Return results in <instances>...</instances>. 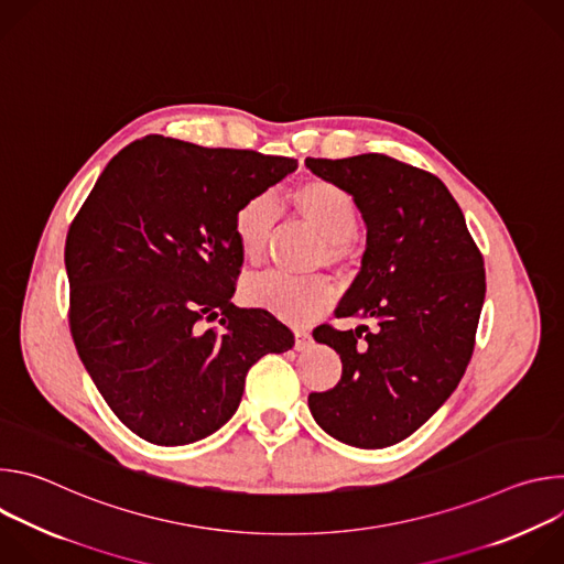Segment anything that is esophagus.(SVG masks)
Listing matches in <instances>:
<instances>
[{
    "mask_svg": "<svg viewBox=\"0 0 564 564\" xmlns=\"http://www.w3.org/2000/svg\"><path fill=\"white\" fill-rule=\"evenodd\" d=\"M312 346V335L303 328H296L294 330V348L296 350H307Z\"/></svg>",
    "mask_w": 564,
    "mask_h": 564,
    "instance_id": "1",
    "label": "esophagus"
}]
</instances>
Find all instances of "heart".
<instances>
[{"label":"heart","instance_id":"b5f03b06","mask_svg":"<svg viewBox=\"0 0 564 564\" xmlns=\"http://www.w3.org/2000/svg\"><path fill=\"white\" fill-rule=\"evenodd\" d=\"M294 209L324 238V261L328 265L344 263L350 252V238L359 225L355 198L328 181H305L290 196ZM279 218V203L272 194L250 196L234 214V236L240 254L248 263H259L265 254L270 234ZM246 299L272 314L307 324L324 314L335 288L326 276H290L283 272H265L254 276L243 288Z\"/></svg>","mask_w":564,"mask_h":564}]
</instances>
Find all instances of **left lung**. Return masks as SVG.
<instances>
[{
  "mask_svg": "<svg viewBox=\"0 0 564 564\" xmlns=\"http://www.w3.org/2000/svg\"><path fill=\"white\" fill-rule=\"evenodd\" d=\"M305 167L346 189L361 212L366 252L337 316L375 326L314 330L318 344L339 352L344 370L335 388L312 392L307 406L344 444L392 446L457 388L485 305V261L437 176L383 153L305 158Z\"/></svg>",
  "mask_w": 564,
  "mask_h": 564,
  "instance_id": "8db88e82",
  "label": "left lung"
}]
</instances>
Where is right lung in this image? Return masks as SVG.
Masks as SVG:
<instances>
[{
	"label": "right lung",
	"mask_w": 564,
	"mask_h": 564,
	"mask_svg": "<svg viewBox=\"0 0 564 564\" xmlns=\"http://www.w3.org/2000/svg\"><path fill=\"white\" fill-rule=\"evenodd\" d=\"M294 170V158L147 135L111 158L70 223V335L138 437L183 446L216 433L248 370L294 346L268 310L231 303L243 265L234 214Z\"/></svg>",
	"instance_id": "right-lung-1"
}]
</instances>
